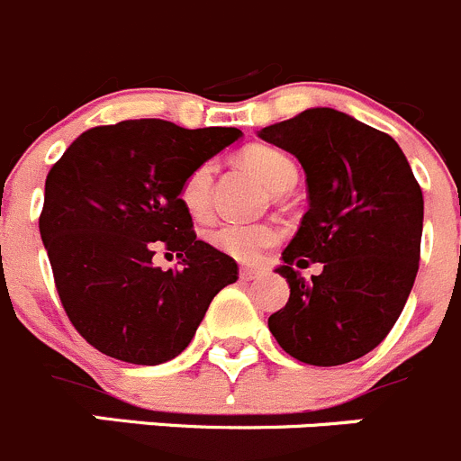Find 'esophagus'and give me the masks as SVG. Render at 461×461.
I'll use <instances>...</instances> for the list:
<instances>
[{"label": "esophagus", "instance_id": "esophagus-1", "mask_svg": "<svg viewBox=\"0 0 461 461\" xmlns=\"http://www.w3.org/2000/svg\"><path fill=\"white\" fill-rule=\"evenodd\" d=\"M258 276H260V269H256V267L240 269V278H242V281H253V278H258Z\"/></svg>", "mask_w": 461, "mask_h": 461}]
</instances>
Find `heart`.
<instances>
[{
  "instance_id": "b5f03b06",
  "label": "heart",
  "mask_w": 461,
  "mask_h": 461,
  "mask_svg": "<svg viewBox=\"0 0 461 461\" xmlns=\"http://www.w3.org/2000/svg\"><path fill=\"white\" fill-rule=\"evenodd\" d=\"M242 162L249 171L272 192L293 187L297 180V167L285 153L269 146H251L242 153ZM214 164L201 162L183 178L178 189L183 208L194 219H205L210 212ZM283 238V230L272 221L263 223H221L210 233V244L240 263H256L265 249L274 247Z\"/></svg>"
}]
</instances>
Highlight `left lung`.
I'll list each match as a JSON object with an SVG mask.
<instances>
[{"mask_svg":"<svg viewBox=\"0 0 461 461\" xmlns=\"http://www.w3.org/2000/svg\"><path fill=\"white\" fill-rule=\"evenodd\" d=\"M306 173L308 212L276 267L288 303L269 331L308 366H343L377 348L413 288L423 192L393 137L329 107L306 109L258 132ZM322 262L311 282L294 265Z\"/></svg>","mask_w":461,"mask_h":461,"instance_id":"obj_1","label":"left lung"}]
</instances>
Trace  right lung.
I'll return each mask as SVG.
<instances>
[{
    "instance_id": "right-lung-1",
    "label": "right lung",
    "mask_w": 461,
    "mask_h": 461,
    "mask_svg": "<svg viewBox=\"0 0 461 461\" xmlns=\"http://www.w3.org/2000/svg\"><path fill=\"white\" fill-rule=\"evenodd\" d=\"M242 137L159 118L79 134L45 180L41 238L66 315L88 345L137 366L178 357L238 263L196 238L178 189L196 164ZM158 248L178 270L152 265Z\"/></svg>"
}]
</instances>
